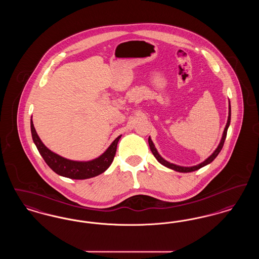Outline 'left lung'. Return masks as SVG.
<instances>
[{"label":"left lung","instance_id":"8db88e82","mask_svg":"<svg viewBox=\"0 0 259 259\" xmlns=\"http://www.w3.org/2000/svg\"><path fill=\"white\" fill-rule=\"evenodd\" d=\"M228 110H229V111H228L227 123L225 125V128H224V131H223V134H222V140H221V142H220V145L218 146V148H215V150H214V151L209 155V157H208L206 160L203 161L202 163H200V164H198V165H195V166H191V167H184V166H179V165H176V164L170 163V162L165 160V159L161 156L160 154L158 153V151H157V149L155 148V146H154L153 142L151 141V138L149 137V138H148V145H149V148H150V150H151L152 154L154 155V157H155V158L157 159V161H158L160 164H162L163 166H165V167H167V168H169V169H172V170H174V171H177V172H193V171L199 170L200 168H202V167H204V166L208 165V164H209L210 162H212V161L214 160V158L219 155V153L221 152L222 147H223L224 141H225V139H226L227 130H228V127H229V125H230V120H231V106H230V102H229Z\"/></svg>","mask_w":259,"mask_h":259}]
</instances>
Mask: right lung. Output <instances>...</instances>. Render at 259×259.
<instances>
[{
    "label": "right lung",
    "mask_w": 259,
    "mask_h": 259,
    "mask_svg": "<svg viewBox=\"0 0 259 259\" xmlns=\"http://www.w3.org/2000/svg\"><path fill=\"white\" fill-rule=\"evenodd\" d=\"M31 133L39 154L50 166V169L59 176L73 180H87L105 172L111 166L116 152L117 143L121 138V135L118 136L111 143V146L106 149V151L97 158L88 161H75L67 159L47 148L36 132L32 117Z\"/></svg>",
    "instance_id": "add662e5"
}]
</instances>
